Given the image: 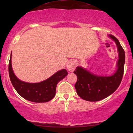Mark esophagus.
Segmentation results:
<instances>
[{
  "mask_svg": "<svg viewBox=\"0 0 133 133\" xmlns=\"http://www.w3.org/2000/svg\"><path fill=\"white\" fill-rule=\"evenodd\" d=\"M76 67V63L74 61H70L68 62V64H67V68H68V71L70 72H73L75 70Z\"/></svg>",
  "mask_w": 133,
  "mask_h": 133,
  "instance_id": "esophagus-1",
  "label": "esophagus"
}]
</instances>
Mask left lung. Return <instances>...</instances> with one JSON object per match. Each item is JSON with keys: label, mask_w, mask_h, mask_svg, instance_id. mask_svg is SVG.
<instances>
[{"label": "left lung", "mask_w": 133, "mask_h": 133, "mask_svg": "<svg viewBox=\"0 0 133 133\" xmlns=\"http://www.w3.org/2000/svg\"><path fill=\"white\" fill-rule=\"evenodd\" d=\"M117 45L119 59L116 71L109 76H97L92 74L82 67L77 66L74 73L77 80L75 84L77 94L82 99L88 101H98L112 94L120 85L124 73L125 53L124 49L112 35H108Z\"/></svg>", "instance_id": "8db88e82"}]
</instances>
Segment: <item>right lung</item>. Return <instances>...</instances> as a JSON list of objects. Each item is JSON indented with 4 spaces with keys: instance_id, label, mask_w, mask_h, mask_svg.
I'll list each match as a JSON object with an SVG mask.
<instances>
[{
    "instance_id": "1",
    "label": "right lung",
    "mask_w": 133,
    "mask_h": 133,
    "mask_svg": "<svg viewBox=\"0 0 133 133\" xmlns=\"http://www.w3.org/2000/svg\"><path fill=\"white\" fill-rule=\"evenodd\" d=\"M11 55L9 63V74L14 88L20 96L25 99L34 103H45L51 101L56 95L58 82L68 74L66 70L62 69L56 72L46 80L37 83L22 81L15 75L12 68Z\"/></svg>"
}]
</instances>
